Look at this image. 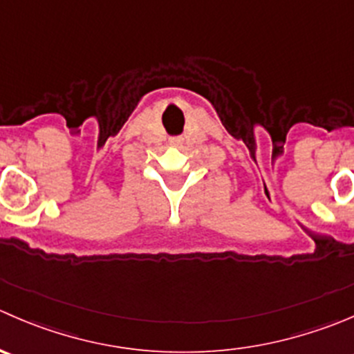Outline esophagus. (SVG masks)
I'll use <instances>...</instances> for the list:
<instances>
[{"mask_svg":"<svg viewBox=\"0 0 354 354\" xmlns=\"http://www.w3.org/2000/svg\"><path fill=\"white\" fill-rule=\"evenodd\" d=\"M176 143H178V142H176Z\"/></svg>","mask_w":354,"mask_h":354,"instance_id":"esophagus-1","label":"esophagus"}]
</instances>
